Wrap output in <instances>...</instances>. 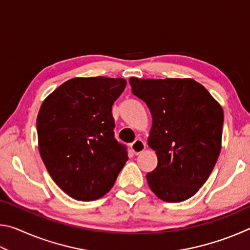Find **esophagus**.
Listing matches in <instances>:
<instances>
[{
    "label": "esophagus",
    "instance_id": "1",
    "mask_svg": "<svg viewBox=\"0 0 250 250\" xmlns=\"http://www.w3.org/2000/svg\"><path fill=\"white\" fill-rule=\"evenodd\" d=\"M131 150H132L135 155L142 153L146 150V143L141 139H137L133 143H131Z\"/></svg>",
    "mask_w": 250,
    "mask_h": 250
}]
</instances>
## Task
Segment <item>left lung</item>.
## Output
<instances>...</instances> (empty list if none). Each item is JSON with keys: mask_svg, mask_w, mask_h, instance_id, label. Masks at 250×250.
Returning <instances> with one entry per match:
<instances>
[{"mask_svg": "<svg viewBox=\"0 0 250 250\" xmlns=\"http://www.w3.org/2000/svg\"><path fill=\"white\" fill-rule=\"evenodd\" d=\"M129 83L152 115L147 146L155 151L158 167L146 174L149 188L164 202L188 200L208 179L218 159L222 105L191 78L131 77Z\"/></svg>", "mask_w": 250, "mask_h": 250, "instance_id": "left-lung-1", "label": "left lung"}]
</instances>
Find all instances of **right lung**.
<instances>
[{
    "mask_svg": "<svg viewBox=\"0 0 250 250\" xmlns=\"http://www.w3.org/2000/svg\"><path fill=\"white\" fill-rule=\"evenodd\" d=\"M125 86L124 78H73L41 105V158L55 183L75 200L105 195L128 161L125 147L115 139L111 113Z\"/></svg>",
    "mask_w": 250,
    "mask_h": 250,
    "instance_id": "add662e5",
    "label": "right lung"
}]
</instances>
